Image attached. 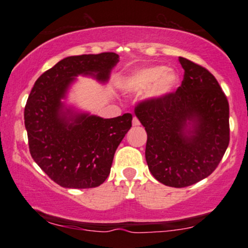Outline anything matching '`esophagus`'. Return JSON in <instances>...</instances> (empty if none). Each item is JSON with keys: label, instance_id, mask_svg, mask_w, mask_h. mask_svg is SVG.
<instances>
[{"label": "esophagus", "instance_id": "esophagus-1", "mask_svg": "<svg viewBox=\"0 0 248 248\" xmlns=\"http://www.w3.org/2000/svg\"><path fill=\"white\" fill-rule=\"evenodd\" d=\"M132 124H133V126H139V125H140V121H139L137 117H133V121H132Z\"/></svg>", "mask_w": 248, "mask_h": 248}]
</instances>
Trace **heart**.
I'll use <instances>...</instances> for the list:
<instances>
[{"instance_id":"heart-1","label":"heart","mask_w":248,"mask_h":248,"mask_svg":"<svg viewBox=\"0 0 248 248\" xmlns=\"http://www.w3.org/2000/svg\"><path fill=\"white\" fill-rule=\"evenodd\" d=\"M178 83L179 76L175 70L165 65H147L126 74L121 81V88L131 93L147 89L148 99L162 100L175 93Z\"/></svg>"}]
</instances>
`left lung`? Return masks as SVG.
Segmentation results:
<instances>
[{"mask_svg": "<svg viewBox=\"0 0 248 248\" xmlns=\"http://www.w3.org/2000/svg\"><path fill=\"white\" fill-rule=\"evenodd\" d=\"M178 60L184 79L176 93L141 101L134 110L147 131L149 170L170 187L211 175L229 144V104L218 81L199 64Z\"/></svg>", "mask_w": 248, "mask_h": 248, "instance_id": "8db88e82", "label": "left lung"}]
</instances>
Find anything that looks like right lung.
Returning a JSON list of instances; mask_svg holds the SVG:
<instances>
[{"instance_id":"obj_1","label":"right lung","mask_w":248,"mask_h":248,"mask_svg":"<svg viewBox=\"0 0 248 248\" xmlns=\"http://www.w3.org/2000/svg\"><path fill=\"white\" fill-rule=\"evenodd\" d=\"M120 61L115 53L69 56L33 84L25 107L30 155L62 187L91 188L106 181L115 151L132 126V115L103 118L64 104L78 76L107 82Z\"/></svg>"}]
</instances>
